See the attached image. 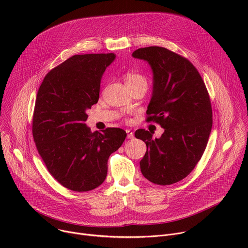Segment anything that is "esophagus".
Here are the masks:
<instances>
[{
  "instance_id": "34e87169",
  "label": "esophagus",
  "mask_w": 248,
  "mask_h": 248,
  "mask_svg": "<svg viewBox=\"0 0 248 248\" xmlns=\"http://www.w3.org/2000/svg\"><path fill=\"white\" fill-rule=\"evenodd\" d=\"M126 134H127V135H126V137H127L128 139H131V138H133V137H134L133 132H132V131H130L129 129H127V130H126Z\"/></svg>"
}]
</instances>
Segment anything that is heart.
Segmentation results:
<instances>
[{"label":"heart","mask_w":248,"mask_h":248,"mask_svg":"<svg viewBox=\"0 0 248 248\" xmlns=\"http://www.w3.org/2000/svg\"><path fill=\"white\" fill-rule=\"evenodd\" d=\"M125 79V83L127 85H131V84H135L138 82H146V79L138 74L135 73H127L124 77Z\"/></svg>","instance_id":"1"}]
</instances>
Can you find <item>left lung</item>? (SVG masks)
<instances>
[{
  "mask_svg": "<svg viewBox=\"0 0 248 248\" xmlns=\"http://www.w3.org/2000/svg\"><path fill=\"white\" fill-rule=\"evenodd\" d=\"M132 57L151 66L147 121L164 128L155 139L148 130L135 131V137L147 146L140 170L155 185H172L191 172L205 151L213 124L209 94L195 66L178 54L151 46L135 50Z\"/></svg>",
  "mask_w": 248,
  "mask_h": 248,
  "instance_id": "8db88e82",
  "label": "left lung"
}]
</instances>
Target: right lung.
Here are the masks:
<instances>
[{
	"instance_id": "obj_1",
	"label": "right lung",
	"mask_w": 248,
	"mask_h": 248,
	"mask_svg": "<svg viewBox=\"0 0 248 248\" xmlns=\"http://www.w3.org/2000/svg\"><path fill=\"white\" fill-rule=\"evenodd\" d=\"M116 55L70 57L47 74L37 93L32 133L49 172L62 186L89 191L103 184L108 159L126 137L118 127L91 132L86 111L99 100L104 72Z\"/></svg>"
}]
</instances>
